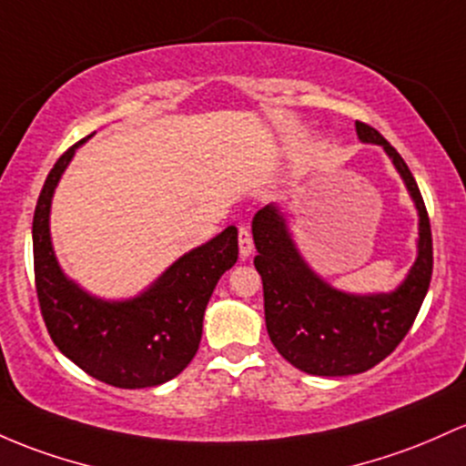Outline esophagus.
Instances as JSON below:
<instances>
[{
	"label": "esophagus",
	"instance_id": "obj_1",
	"mask_svg": "<svg viewBox=\"0 0 466 466\" xmlns=\"http://www.w3.org/2000/svg\"><path fill=\"white\" fill-rule=\"evenodd\" d=\"M238 249H241V257L248 258L249 254L254 252V241H252V232L249 228H238Z\"/></svg>",
	"mask_w": 466,
	"mask_h": 466
}]
</instances>
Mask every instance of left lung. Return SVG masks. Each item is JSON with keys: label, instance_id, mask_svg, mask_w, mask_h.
<instances>
[{"label": "left lung", "instance_id": "obj_1", "mask_svg": "<svg viewBox=\"0 0 466 466\" xmlns=\"http://www.w3.org/2000/svg\"><path fill=\"white\" fill-rule=\"evenodd\" d=\"M356 135L387 152L418 209V257L396 289L351 294L327 283L299 252L274 203L252 221L268 334L285 360L311 376L362 374L385 360L411 329L431 280V225L416 178L380 132L356 121Z\"/></svg>", "mask_w": 466, "mask_h": 466}]
</instances>
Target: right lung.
Here are the masks:
<instances>
[{"instance_id": "right-lung-1", "label": "right lung", "mask_w": 466, "mask_h": 466, "mask_svg": "<svg viewBox=\"0 0 466 466\" xmlns=\"http://www.w3.org/2000/svg\"><path fill=\"white\" fill-rule=\"evenodd\" d=\"M92 137V135H90ZM81 139L46 178L33 218L35 285L44 323L59 351L106 385L157 387L181 374L197 354L203 314L218 279L237 263V228L177 258L139 296L106 300L64 274L50 238V206Z\"/></svg>"}]
</instances>
